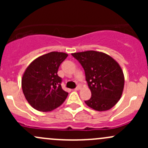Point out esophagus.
I'll return each mask as SVG.
<instances>
[{"instance_id":"obj_1","label":"esophagus","mask_w":148,"mask_h":148,"mask_svg":"<svg viewBox=\"0 0 148 148\" xmlns=\"http://www.w3.org/2000/svg\"><path fill=\"white\" fill-rule=\"evenodd\" d=\"M80 89H81V86H77V87L75 88V90L76 91H78V90H79Z\"/></svg>"}]
</instances>
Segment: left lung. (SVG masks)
I'll return each mask as SVG.
<instances>
[{"mask_svg": "<svg viewBox=\"0 0 148 148\" xmlns=\"http://www.w3.org/2000/svg\"><path fill=\"white\" fill-rule=\"evenodd\" d=\"M82 66L92 97L86 105L97 111L109 110L122 97L125 77L120 64L110 56L95 51L71 53Z\"/></svg>", "mask_w": 148, "mask_h": 148, "instance_id": "left-lung-1", "label": "left lung"}]
</instances>
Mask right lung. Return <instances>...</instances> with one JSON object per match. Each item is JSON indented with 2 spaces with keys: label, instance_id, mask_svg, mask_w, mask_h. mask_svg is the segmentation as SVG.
Wrapping results in <instances>:
<instances>
[{
  "label": "right lung",
  "instance_id": "add662e5",
  "mask_svg": "<svg viewBox=\"0 0 148 148\" xmlns=\"http://www.w3.org/2000/svg\"><path fill=\"white\" fill-rule=\"evenodd\" d=\"M68 54L52 51L34 59L25 70L21 79L23 95L30 105L41 112H50L66 99L68 92L61 86L59 67Z\"/></svg>",
  "mask_w": 148,
  "mask_h": 148
}]
</instances>
